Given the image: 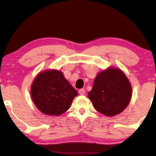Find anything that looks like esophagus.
Wrapping results in <instances>:
<instances>
[{
  "instance_id": "obj_1",
  "label": "esophagus",
  "mask_w": 156,
  "mask_h": 156,
  "mask_svg": "<svg viewBox=\"0 0 156 156\" xmlns=\"http://www.w3.org/2000/svg\"><path fill=\"white\" fill-rule=\"evenodd\" d=\"M78 93H79L80 95H84L85 94V89L84 88H81V89H80L78 90Z\"/></svg>"
}]
</instances>
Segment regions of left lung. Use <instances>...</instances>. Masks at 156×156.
Returning <instances> with one entry per match:
<instances>
[{"label":"left lung","mask_w":156,"mask_h":156,"mask_svg":"<svg viewBox=\"0 0 156 156\" xmlns=\"http://www.w3.org/2000/svg\"><path fill=\"white\" fill-rule=\"evenodd\" d=\"M88 96L96 111L107 117H114L129 104L132 86L121 69L109 67L97 74Z\"/></svg>","instance_id":"obj_1"}]
</instances>
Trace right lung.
<instances>
[{"instance_id": "1", "label": "right lung", "mask_w": 156, "mask_h": 156, "mask_svg": "<svg viewBox=\"0 0 156 156\" xmlns=\"http://www.w3.org/2000/svg\"><path fill=\"white\" fill-rule=\"evenodd\" d=\"M30 94L41 112L50 116H60L70 108L78 92L62 72L50 69L37 75L31 83Z\"/></svg>"}]
</instances>
